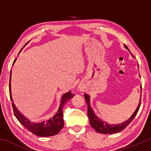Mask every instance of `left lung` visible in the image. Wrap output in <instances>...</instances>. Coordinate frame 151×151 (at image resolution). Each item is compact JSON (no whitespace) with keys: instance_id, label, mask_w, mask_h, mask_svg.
Instances as JSON below:
<instances>
[{"instance_id":"obj_1","label":"left lung","mask_w":151,"mask_h":151,"mask_svg":"<svg viewBox=\"0 0 151 151\" xmlns=\"http://www.w3.org/2000/svg\"><path fill=\"white\" fill-rule=\"evenodd\" d=\"M125 48H127V46H124ZM85 98L86 104H87V114L89 119V123H90L91 126L95 130V131L101 134H114L116 132H119L120 131H122L128 125L131 123V121L134 119L135 116L137 115L139 109L140 108V101H141V93H140V103L139 104L137 109L132 114V115L130 117V118L125 121L121 123H110V122L104 121V120L96 116L93 111V110L92 109L91 104H90V97L88 94H85Z\"/></svg>"}]
</instances>
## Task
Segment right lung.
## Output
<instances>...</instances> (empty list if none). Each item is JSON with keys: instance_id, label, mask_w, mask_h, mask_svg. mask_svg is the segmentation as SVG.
I'll return each mask as SVG.
<instances>
[{"instance_id": "obj_1", "label": "right lung", "mask_w": 151, "mask_h": 151, "mask_svg": "<svg viewBox=\"0 0 151 151\" xmlns=\"http://www.w3.org/2000/svg\"><path fill=\"white\" fill-rule=\"evenodd\" d=\"M22 50V49H21ZM74 94L69 91L64 94L60 100V104L57 113L52 118L40 122H32L20 113L14 104L12 103V109L14 116L20 123L34 134L40 137H51L57 134L64 127L63 107L65 104L73 98ZM11 99L12 101V96Z\"/></svg>"}]
</instances>
